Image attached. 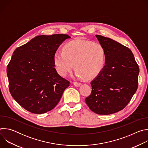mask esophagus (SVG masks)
I'll use <instances>...</instances> for the list:
<instances>
[{"label": "esophagus", "mask_w": 148, "mask_h": 148, "mask_svg": "<svg viewBox=\"0 0 148 148\" xmlns=\"http://www.w3.org/2000/svg\"><path fill=\"white\" fill-rule=\"evenodd\" d=\"M73 84H74V85L75 86H76V87H79V86H80L81 85V82H73Z\"/></svg>", "instance_id": "obj_1"}]
</instances>
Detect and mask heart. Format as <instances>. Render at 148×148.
<instances>
[{
    "label": "heart",
    "mask_w": 148,
    "mask_h": 148,
    "mask_svg": "<svg viewBox=\"0 0 148 148\" xmlns=\"http://www.w3.org/2000/svg\"><path fill=\"white\" fill-rule=\"evenodd\" d=\"M106 55L103 47L91 41L74 40L66 44L64 49L54 54V63L58 73L66 77L73 70L75 63L77 77L91 79L103 70Z\"/></svg>",
    "instance_id": "heart-1"
}]
</instances>
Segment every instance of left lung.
Returning <instances> with one entry per match:
<instances>
[{"label": "left lung", "mask_w": 148, "mask_h": 148, "mask_svg": "<svg viewBox=\"0 0 148 148\" xmlns=\"http://www.w3.org/2000/svg\"><path fill=\"white\" fill-rule=\"evenodd\" d=\"M95 36L105 50L106 62L91 81L92 91L85 101L92 112L110 115L122 110L130 102L138 88L139 69L128 47L111 38Z\"/></svg>", "instance_id": "8db88e82"}]
</instances>
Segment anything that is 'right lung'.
Returning <instances> with one entry per match:
<instances>
[{
    "instance_id": "add662e5",
    "label": "right lung",
    "mask_w": 148,
    "mask_h": 148,
    "mask_svg": "<svg viewBox=\"0 0 148 148\" xmlns=\"http://www.w3.org/2000/svg\"><path fill=\"white\" fill-rule=\"evenodd\" d=\"M67 34L41 35L17 47L7 67L10 92L30 112L41 114L52 110L70 81L57 72L54 54Z\"/></svg>"
}]
</instances>
